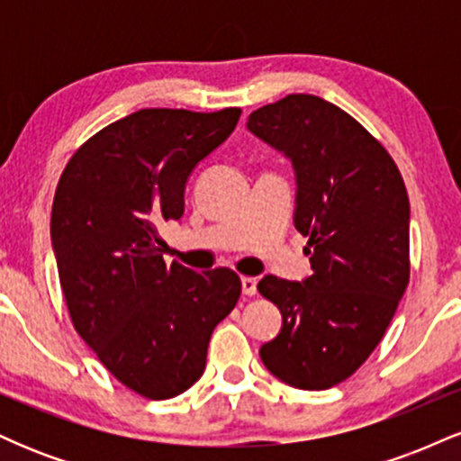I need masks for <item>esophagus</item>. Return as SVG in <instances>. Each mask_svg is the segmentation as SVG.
I'll return each instance as SVG.
<instances>
[{"mask_svg":"<svg viewBox=\"0 0 461 461\" xmlns=\"http://www.w3.org/2000/svg\"><path fill=\"white\" fill-rule=\"evenodd\" d=\"M240 284H242V293H245L247 297H253V294L258 293V279L256 277H242Z\"/></svg>","mask_w":461,"mask_h":461,"instance_id":"obj_1","label":"esophagus"}]
</instances>
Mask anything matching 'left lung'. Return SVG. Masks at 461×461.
<instances>
[{
  "instance_id": "obj_1",
  "label": "left lung",
  "mask_w": 461,
  "mask_h": 461,
  "mask_svg": "<svg viewBox=\"0 0 461 461\" xmlns=\"http://www.w3.org/2000/svg\"><path fill=\"white\" fill-rule=\"evenodd\" d=\"M247 128L293 160L294 227L312 275H267L264 299L282 331L260 348L277 379L301 390L345 382L382 342L410 282V199L385 147L316 95H288L251 113Z\"/></svg>"
}]
</instances>
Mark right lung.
Wrapping results in <instances>:
<instances>
[{
    "label": "right lung",
    "instance_id": "right-lung-1",
    "mask_svg": "<svg viewBox=\"0 0 461 461\" xmlns=\"http://www.w3.org/2000/svg\"><path fill=\"white\" fill-rule=\"evenodd\" d=\"M240 113L139 110L84 142L58 182L51 245L68 316L99 362L145 399L197 382L214 327L240 299L234 271L167 264L158 234L182 219L188 176Z\"/></svg>",
    "mask_w": 461,
    "mask_h": 461
}]
</instances>
